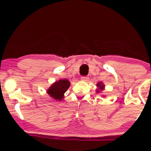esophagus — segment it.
I'll list each match as a JSON object with an SVG mask.
<instances>
[{
    "instance_id": "esophagus-1",
    "label": "esophagus",
    "mask_w": 151,
    "mask_h": 151,
    "mask_svg": "<svg viewBox=\"0 0 151 151\" xmlns=\"http://www.w3.org/2000/svg\"><path fill=\"white\" fill-rule=\"evenodd\" d=\"M81 79L82 81H86L88 79V77H86V76H82V77H81Z\"/></svg>"
}]
</instances>
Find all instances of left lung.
Listing matches in <instances>:
<instances>
[{
  "instance_id": "left-lung-1",
  "label": "left lung",
  "mask_w": 151,
  "mask_h": 151,
  "mask_svg": "<svg viewBox=\"0 0 151 151\" xmlns=\"http://www.w3.org/2000/svg\"><path fill=\"white\" fill-rule=\"evenodd\" d=\"M97 86L99 87V89H97V92L99 93L100 91V90H103L104 89V84H102V82H99L97 84Z\"/></svg>"
}]
</instances>
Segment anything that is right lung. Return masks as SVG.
<instances>
[{
  "instance_id": "obj_1",
  "label": "right lung",
  "mask_w": 151,
  "mask_h": 151,
  "mask_svg": "<svg viewBox=\"0 0 151 151\" xmlns=\"http://www.w3.org/2000/svg\"><path fill=\"white\" fill-rule=\"evenodd\" d=\"M70 86V81L67 79H60L55 81L47 91V93L54 99L62 101L64 98V93L67 91Z\"/></svg>"
}]
</instances>
